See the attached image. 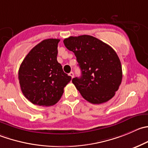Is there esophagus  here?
Segmentation results:
<instances>
[{
	"label": "esophagus",
	"mask_w": 148,
	"mask_h": 148,
	"mask_svg": "<svg viewBox=\"0 0 148 148\" xmlns=\"http://www.w3.org/2000/svg\"><path fill=\"white\" fill-rule=\"evenodd\" d=\"M69 75L71 78H73V77H74V72H72V71H71V72H70L69 74Z\"/></svg>",
	"instance_id": "obj_1"
}]
</instances>
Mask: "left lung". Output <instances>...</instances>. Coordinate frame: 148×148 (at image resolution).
<instances>
[{"mask_svg": "<svg viewBox=\"0 0 148 148\" xmlns=\"http://www.w3.org/2000/svg\"><path fill=\"white\" fill-rule=\"evenodd\" d=\"M72 51L82 71L72 83L83 97L93 104L112 98L122 80L119 58L110 45L90 35L69 37L64 40Z\"/></svg>", "mask_w": 148, "mask_h": 148, "instance_id": "1", "label": "left lung"}]
</instances>
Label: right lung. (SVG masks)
Returning a JSON list of instances; mask_svg holds the SVG:
<instances>
[{
    "label": "right lung",
    "instance_id": "1",
    "mask_svg": "<svg viewBox=\"0 0 148 148\" xmlns=\"http://www.w3.org/2000/svg\"><path fill=\"white\" fill-rule=\"evenodd\" d=\"M59 39H46L34 47L18 69L20 87L26 98L38 106L55 105L71 77L57 61Z\"/></svg>",
    "mask_w": 148,
    "mask_h": 148
}]
</instances>
